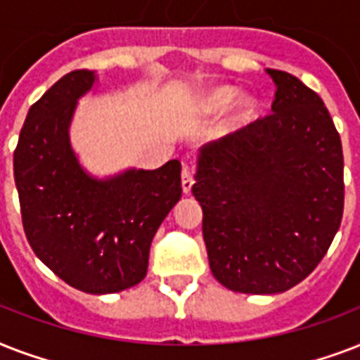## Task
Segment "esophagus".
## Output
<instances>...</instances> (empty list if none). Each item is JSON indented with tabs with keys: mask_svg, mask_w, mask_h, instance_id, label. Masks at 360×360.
<instances>
[{
	"mask_svg": "<svg viewBox=\"0 0 360 360\" xmlns=\"http://www.w3.org/2000/svg\"><path fill=\"white\" fill-rule=\"evenodd\" d=\"M181 185H183V192L185 194H191L192 185H194V175H192V169L188 166H183V172H181Z\"/></svg>",
	"mask_w": 360,
	"mask_h": 360,
	"instance_id": "obj_1",
	"label": "esophagus"
}]
</instances>
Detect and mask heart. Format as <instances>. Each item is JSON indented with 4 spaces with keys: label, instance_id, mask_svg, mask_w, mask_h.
<instances>
[{
    "label": "heart",
    "instance_id": "obj_1",
    "mask_svg": "<svg viewBox=\"0 0 360 360\" xmlns=\"http://www.w3.org/2000/svg\"><path fill=\"white\" fill-rule=\"evenodd\" d=\"M231 95H233V91H231L230 87H214V89L203 95L202 103L207 110H220L222 106L230 103Z\"/></svg>",
    "mask_w": 360,
    "mask_h": 360
}]
</instances>
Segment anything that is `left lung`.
<instances>
[{"label":"left lung","mask_w":360,"mask_h":360,"mask_svg":"<svg viewBox=\"0 0 360 360\" xmlns=\"http://www.w3.org/2000/svg\"><path fill=\"white\" fill-rule=\"evenodd\" d=\"M267 75L276 86L273 112L203 146L192 186L211 273L254 295L307 278L344 213V155L329 110L290 72Z\"/></svg>","instance_id":"8db88e82"}]
</instances>
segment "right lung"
I'll use <instances>...</instances> for the list:
<instances>
[{"instance_id": "1", "label": "right lung", "mask_w": 360, "mask_h": 360, "mask_svg": "<svg viewBox=\"0 0 360 360\" xmlns=\"http://www.w3.org/2000/svg\"><path fill=\"white\" fill-rule=\"evenodd\" d=\"M95 70H72L27 112L14 149L25 237L48 269L76 290H129L147 274L158 226L181 198V162L97 179L72 151L69 127Z\"/></svg>"}]
</instances>
